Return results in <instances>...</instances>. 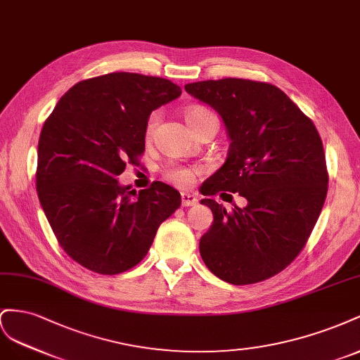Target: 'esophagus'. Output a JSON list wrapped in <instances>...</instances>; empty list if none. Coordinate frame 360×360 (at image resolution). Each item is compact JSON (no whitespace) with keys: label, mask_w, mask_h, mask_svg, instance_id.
Here are the masks:
<instances>
[{"label":"esophagus","mask_w":360,"mask_h":360,"mask_svg":"<svg viewBox=\"0 0 360 360\" xmlns=\"http://www.w3.org/2000/svg\"><path fill=\"white\" fill-rule=\"evenodd\" d=\"M181 200H182V207H194V205H198L196 194H191V193H181Z\"/></svg>","instance_id":"1"}]
</instances>
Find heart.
Masks as SVG:
<instances>
[{
	"mask_svg": "<svg viewBox=\"0 0 360 360\" xmlns=\"http://www.w3.org/2000/svg\"><path fill=\"white\" fill-rule=\"evenodd\" d=\"M214 116L212 112L203 107H193L187 111V122L188 125H193L205 117ZM158 112H153V115L149 117L148 125H146V134L150 136L152 131L155 129L157 123H158ZM194 176H196V170L191 167H186V166H169L166 170H164V178L167 181H170L172 184L178 187H188L190 184L194 181Z\"/></svg>",
	"mask_w": 360,
	"mask_h": 360,
	"instance_id": "obj_1",
	"label": "heart"
}]
</instances>
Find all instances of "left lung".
Listing matches in <instances>:
<instances>
[{
  "label": "left lung",
  "instance_id": "8db88e82",
  "mask_svg": "<svg viewBox=\"0 0 360 360\" xmlns=\"http://www.w3.org/2000/svg\"><path fill=\"white\" fill-rule=\"evenodd\" d=\"M219 112L231 140L228 158L202 186L214 221L200 256L221 281L249 285L286 269L302 252L327 194L323 141L312 120L269 83L223 78L186 84ZM238 192L244 209L226 212L209 196ZM231 196V194H228Z\"/></svg>",
  "mask_w": 360,
  "mask_h": 360
}]
</instances>
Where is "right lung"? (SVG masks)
I'll return each mask as SVG.
<instances>
[{
  "label": "right lung",
  "mask_w": 360,
  "mask_h": 360,
  "mask_svg": "<svg viewBox=\"0 0 360 360\" xmlns=\"http://www.w3.org/2000/svg\"><path fill=\"white\" fill-rule=\"evenodd\" d=\"M181 91L166 78L112 72L70 87L45 120L39 200L58 244L87 270L111 276L132 269L181 207V194L167 184L137 194L117 181L145 152L150 112Z\"/></svg>",
  "instance_id": "1"
}]
</instances>
